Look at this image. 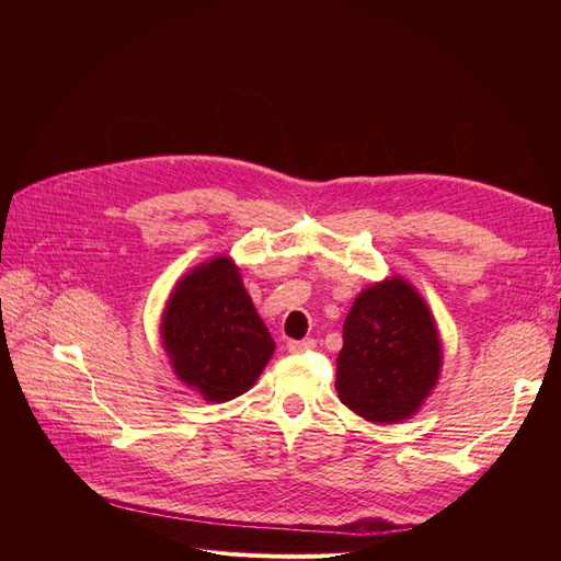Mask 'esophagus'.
<instances>
[{
	"mask_svg": "<svg viewBox=\"0 0 561 561\" xmlns=\"http://www.w3.org/2000/svg\"><path fill=\"white\" fill-rule=\"evenodd\" d=\"M316 346V339H301V342H287V351L290 353H304Z\"/></svg>",
	"mask_w": 561,
	"mask_h": 561,
	"instance_id": "1",
	"label": "esophagus"
}]
</instances>
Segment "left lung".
I'll return each mask as SVG.
<instances>
[{
	"mask_svg": "<svg viewBox=\"0 0 561 561\" xmlns=\"http://www.w3.org/2000/svg\"><path fill=\"white\" fill-rule=\"evenodd\" d=\"M443 371V339L416 287L390 276L355 297L344 320L334 388L351 412L371 423L412 419Z\"/></svg>",
	"mask_w": 561,
	"mask_h": 561,
	"instance_id": "left-lung-1",
	"label": "left lung"
}]
</instances>
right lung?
Here are the masks:
<instances>
[{
	"label": "right lung",
	"mask_w": 561,
	"mask_h": 561,
	"mask_svg": "<svg viewBox=\"0 0 561 561\" xmlns=\"http://www.w3.org/2000/svg\"><path fill=\"white\" fill-rule=\"evenodd\" d=\"M159 332L175 377L206 402L243 396L276 348L229 254L206 260L175 283Z\"/></svg>",
	"instance_id": "add662e5"
}]
</instances>
